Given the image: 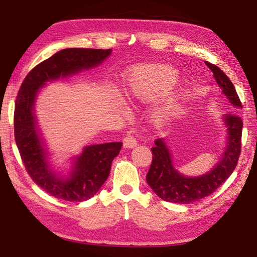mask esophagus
<instances>
[{
  "label": "esophagus",
  "mask_w": 257,
  "mask_h": 257,
  "mask_svg": "<svg viewBox=\"0 0 257 257\" xmlns=\"http://www.w3.org/2000/svg\"><path fill=\"white\" fill-rule=\"evenodd\" d=\"M136 145H137V138L130 133L128 135H125L123 138V146L125 149H133V147H135Z\"/></svg>",
  "instance_id": "esophagus-1"
}]
</instances>
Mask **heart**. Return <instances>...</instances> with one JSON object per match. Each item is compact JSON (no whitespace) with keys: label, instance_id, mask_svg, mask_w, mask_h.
<instances>
[{"label":"heart","instance_id":"1","mask_svg":"<svg viewBox=\"0 0 257 257\" xmlns=\"http://www.w3.org/2000/svg\"><path fill=\"white\" fill-rule=\"evenodd\" d=\"M177 79L178 73L171 68L154 69L150 76L134 80L129 85V95L138 101H150L168 92Z\"/></svg>","mask_w":257,"mask_h":257}]
</instances>
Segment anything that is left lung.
Segmentation results:
<instances>
[{"label":"left lung","instance_id":"8db88e82","mask_svg":"<svg viewBox=\"0 0 257 257\" xmlns=\"http://www.w3.org/2000/svg\"><path fill=\"white\" fill-rule=\"evenodd\" d=\"M205 64L214 73L217 85L222 88L223 94L230 99V102L234 106L241 107L236 88L228 76L215 64L210 62ZM224 122L229 134L224 155L216 167L204 176L189 178L180 175L173 168L170 152L162 139H156L154 142L155 146L151 149L153 160L146 175V181L161 199L178 204L194 203L214 193L231 176L240 155L243 123L242 119L236 113L225 115Z\"/></svg>","mask_w":257,"mask_h":257}]
</instances>
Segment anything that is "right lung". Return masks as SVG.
Returning a JSON list of instances; mask_svg holds the SVG:
<instances>
[{"mask_svg":"<svg viewBox=\"0 0 257 257\" xmlns=\"http://www.w3.org/2000/svg\"><path fill=\"white\" fill-rule=\"evenodd\" d=\"M111 54V49H66L52 55L29 71L21 84L15 104V139L28 175L51 196L67 202H84L93 197L110 175L112 161L119 154L121 142L85 147L75 169L62 180L49 169L38 137L34 102L38 89L49 80L59 79L96 67Z\"/></svg>","mask_w":257,"mask_h":257,"instance_id":"add662e5","label":"right lung"}]
</instances>
